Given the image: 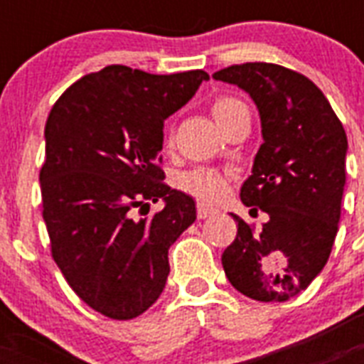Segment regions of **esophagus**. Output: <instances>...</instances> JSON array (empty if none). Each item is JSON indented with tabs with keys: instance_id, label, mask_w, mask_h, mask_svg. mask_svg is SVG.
Wrapping results in <instances>:
<instances>
[{
	"instance_id": "34e87169",
	"label": "esophagus",
	"mask_w": 364,
	"mask_h": 364,
	"mask_svg": "<svg viewBox=\"0 0 364 364\" xmlns=\"http://www.w3.org/2000/svg\"><path fill=\"white\" fill-rule=\"evenodd\" d=\"M217 213V210L215 208H210V205H205L204 202H198L197 204V217L200 218H208V217H213V215Z\"/></svg>"
}]
</instances>
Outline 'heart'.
Returning <instances> with one entry per match:
<instances>
[{"label":"heart","instance_id":"obj_1","mask_svg":"<svg viewBox=\"0 0 364 364\" xmlns=\"http://www.w3.org/2000/svg\"><path fill=\"white\" fill-rule=\"evenodd\" d=\"M239 107H244L240 100L233 98V96H218L211 104V114L220 125L231 112H235ZM228 182H230V178H228L226 173L211 169V167H197V169H191V171L180 176V188L204 202H213L220 198L226 193Z\"/></svg>","mask_w":364,"mask_h":364}]
</instances>
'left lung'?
I'll return each mask as SVG.
<instances>
[{
    "label": "left lung",
    "mask_w": 364,
    "mask_h": 364,
    "mask_svg": "<svg viewBox=\"0 0 364 364\" xmlns=\"http://www.w3.org/2000/svg\"><path fill=\"white\" fill-rule=\"evenodd\" d=\"M213 78L239 85L259 107L264 142L240 200L269 217L255 230L231 215L237 237L222 253V266L246 297L290 301L319 275L332 252L346 182V133L304 74L250 62L217 70Z\"/></svg>",
    "instance_id": "obj_1"
}]
</instances>
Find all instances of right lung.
<instances>
[{
    "mask_svg": "<svg viewBox=\"0 0 364 364\" xmlns=\"http://www.w3.org/2000/svg\"><path fill=\"white\" fill-rule=\"evenodd\" d=\"M204 70L149 74L107 65L53 105L40 169L50 255L73 291L109 319L142 315L162 294L169 246L197 218L195 200L164 184V120L186 105ZM162 198L164 210L134 209Z\"/></svg>",
    "mask_w": 364,
    "mask_h": 364,
    "instance_id": "obj_1",
    "label": "right lung"
}]
</instances>
